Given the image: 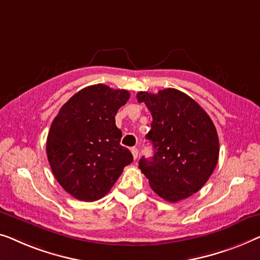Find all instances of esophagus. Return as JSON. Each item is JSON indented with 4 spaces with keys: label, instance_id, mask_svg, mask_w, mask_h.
Masks as SVG:
<instances>
[{
    "label": "esophagus",
    "instance_id": "1",
    "mask_svg": "<svg viewBox=\"0 0 260 260\" xmlns=\"http://www.w3.org/2000/svg\"><path fill=\"white\" fill-rule=\"evenodd\" d=\"M131 152H132V154H133V158H134V160H137L138 155H139V151H138V148H137V147H132V148H131Z\"/></svg>",
    "mask_w": 260,
    "mask_h": 260
}]
</instances>
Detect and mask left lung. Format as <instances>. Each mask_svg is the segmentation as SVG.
I'll list each match as a JSON object with an SVG mask.
<instances>
[{
	"label": "left lung",
	"instance_id": "obj_1",
	"mask_svg": "<svg viewBox=\"0 0 260 260\" xmlns=\"http://www.w3.org/2000/svg\"><path fill=\"white\" fill-rule=\"evenodd\" d=\"M153 121L146 138L154 155L139 168L160 198L180 202L198 192L213 173L219 158L217 129L206 112L187 94L174 88L158 94L139 92Z\"/></svg>",
	"mask_w": 260,
	"mask_h": 260
}]
</instances>
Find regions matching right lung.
<instances>
[{"mask_svg": "<svg viewBox=\"0 0 260 260\" xmlns=\"http://www.w3.org/2000/svg\"><path fill=\"white\" fill-rule=\"evenodd\" d=\"M128 99L125 89L89 86L73 95L53 120L47 156L57 182L75 199H101L133 161L128 148L120 145L122 133L115 125L116 113Z\"/></svg>", "mask_w": 260, "mask_h": 260, "instance_id": "right-lung-1", "label": "right lung"}]
</instances>
